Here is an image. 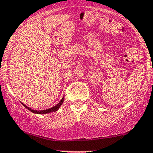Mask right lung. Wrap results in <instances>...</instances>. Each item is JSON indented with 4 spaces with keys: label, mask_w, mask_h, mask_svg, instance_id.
<instances>
[{
    "label": "right lung",
    "mask_w": 153,
    "mask_h": 153,
    "mask_svg": "<svg viewBox=\"0 0 153 153\" xmlns=\"http://www.w3.org/2000/svg\"><path fill=\"white\" fill-rule=\"evenodd\" d=\"M64 95L63 96L62 99L60 101V102L58 103V104H57L56 105L52 106V108H49V109H44V110H35V109H32L30 107H28L27 106H26L25 104H22L23 105L25 106L26 108H27V109H29V111H31L32 112H33V113H35V114H42V115H44V114H47V113H50V112H55V111L58 110L59 109V108L61 107V106L62 105V104L64 103Z\"/></svg>",
    "instance_id": "add662e5"
}]
</instances>
